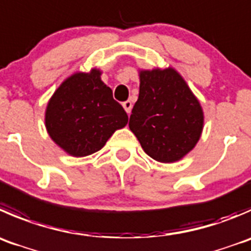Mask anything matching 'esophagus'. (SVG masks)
<instances>
[{
  "mask_svg": "<svg viewBox=\"0 0 251 251\" xmlns=\"http://www.w3.org/2000/svg\"><path fill=\"white\" fill-rule=\"evenodd\" d=\"M123 106H124V109H125V110H126V113H127V114L131 113V109H132V103H131L130 100L124 101Z\"/></svg>",
  "mask_w": 251,
  "mask_h": 251,
  "instance_id": "obj_1",
  "label": "esophagus"
}]
</instances>
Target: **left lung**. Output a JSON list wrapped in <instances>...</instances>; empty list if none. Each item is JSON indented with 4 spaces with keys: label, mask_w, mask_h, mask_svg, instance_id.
Returning a JSON list of instances; mask_svg holds the SVG:
<instances>
[{
    "label": "left lung",
    "mask_w": 251,
    "mask_h": 251,
    "mask_svg": "<svg viewBox=\"0 0 251 251\" xmlns=\"http://www.w3.org/2000/svg\"><path fill=\"white\" fill-rule=\"evenodd\" d=\"M128 126L151 158L173 163L200 140L202 108L174 69L141 71L140 93Z\"/></svg>",
    "instance_id": "8db88e82"
}]
</instances>
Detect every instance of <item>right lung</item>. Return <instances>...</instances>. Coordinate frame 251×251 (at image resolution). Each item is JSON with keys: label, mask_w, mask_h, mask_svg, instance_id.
Masks as SVG:
<instances>
[{"label": "right lung", "mask_w": 251, "mask_h": 251, "mask_svg": "<svg viewBox=\"0 0 251 251\" xmlns=\"http://www.w3.org/2000/svg\"><path fill=\"white\" fill-rule=\"evenodd\" d=\"M101 72L72 75L51 97L45 126L56 145L74 157H86L104 147L128 116L114 100L113 91L100 79Z\"/></svg>", "instance_id": "1"}]
</instances>
